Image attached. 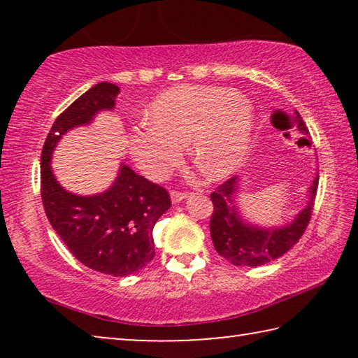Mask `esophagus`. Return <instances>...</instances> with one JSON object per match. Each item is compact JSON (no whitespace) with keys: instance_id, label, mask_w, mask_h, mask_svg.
<instances>
[{"instance_id":"1","label":"esophagus","mask_w":358,"mask_h":358,"mask_svg":"<svg viewBox=\"0 0 358 358\" xmlns=\"http://www.w3.org/2000/svg\"><path fill=\"white\" fill-rule=\"evenodd\" d=\"M186 196H187V192H183V191H172L171 192V197H172V202L173 203L181 202Z\"/></svg>"}]
</instances>
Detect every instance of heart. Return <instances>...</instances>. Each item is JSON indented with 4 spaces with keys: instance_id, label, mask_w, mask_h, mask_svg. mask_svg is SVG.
<instances>
[{
    "instance_id": "heart-1",
    "label": "heart",
    "mask_w": 358,
    "mask_h": 358,
    "mask_svg": "<svg viewBox=\"0 0 358 358\" xmlns=\"http://www.w3.org/2000/svg\"><path fill=\"white\" fill-rule=\"evenodd\" d=\"M252 108L243 96L216 87H178L150 107V121L129 134L131 155L150 178H164L183 157L185 143L211 180L232 175L245 161L252 136Z\"/></svg>"
}]
</instances>
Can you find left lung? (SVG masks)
I'll return each instance as SVG.
<instances>
[{
	"instance_id": "left-lung-1",
	"label": "left lung",
	"mask_w": 358,
	"mask_h": 358,
	"mask_svg": "<svg viewBox=\"0 0 358 358\" xmlns=\"http://www.w3.org/2000/svg\"><path fill=\"white\" fill-rule=\"evenodd\" d=\"M295 121L303 134H308L305 121L301 120L299 112ZM237 183L238 177H232L210 194L213 202V213L210 220L211 240L217 254L230 264L238 266L265 265L287 252L305 234L314 210L319 175H316L310 187V202L289 226L281 229H259L248 226L240 220L235 208Z\"/></svg>"
}]
</instances>
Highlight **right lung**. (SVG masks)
<instances>
[{
    "mask_svg": "<svg viewBox=\"0 0 358 358\" xmlns=\"http://www.w3.org/2000/svg\"><path fill=\"white\" fill-rule=\"evenodd\" d=\"M118 93L117 85L101 82L58 115L42 147L41 197L52 227L77 260L99 273L128 276L155 257L153 227L172 205L166 187L121 164L110 189L82 197L64 191L50 167L62 136L113 108Z\"/></svg>",
    "mask_w": 358,
    "mask_h": 358,
    "instance_id": "add662e5",
    "label": "right lung"
}]
</instances>
